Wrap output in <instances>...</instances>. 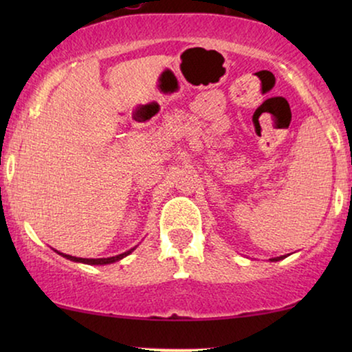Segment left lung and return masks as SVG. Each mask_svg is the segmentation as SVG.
<instances>
[{
    "instance_id": "1",
    "label": "left lung",
    "mask_w": 352,
    "mask_h": 352,
    "mask_svg": "<svg viewBox=\"0 0 352 352\" xmlns=\"http://www.w3.org/2000/svg\"><path fill=\"white\" fill-rule=\"evenodd\" d=\"M283 258H285V256H278V258H272V259H271V261H280V259H283Z\"/></svg>"
}]
</instances>
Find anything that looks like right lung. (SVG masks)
Returning a JSON list of instances; mask_svg holds the SVG:
<instances>
[{"label": "right lung", "mask_w": 352, "mask_h": 352, "mask_svg": "<svg viewBox=\"0 0 352 352\" xmlns=\"http://www.w3.org/2000/svg\"><path fill=\"white\" fill-rule=\"evenodd\" d=\"M136 248V247H134ZM134 248H131V250H128V252H124V253H122V254H117V256H110V258H76V256H70V254H64V253H59V254H62V256L64 258H67V259H70V261H75V263H85V264H96V266H98V264H110V263H115V261H120V259H123L124 256H128L129 253L133 252Z\"/></svg>", "instance_id": "add662e5"}]
</instances>
